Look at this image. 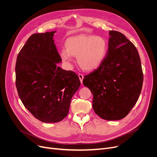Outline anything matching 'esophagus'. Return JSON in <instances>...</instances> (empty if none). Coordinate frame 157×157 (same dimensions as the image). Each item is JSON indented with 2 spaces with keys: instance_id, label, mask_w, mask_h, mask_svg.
<instances>
[{
  "instance_id": "1",
  "label": "esophagus",
  "mask_w": 157,
  "mask_h": 157,
  "mask_svg": "<svg viewBox=\"0 0 157 157\" xmlns=\"http://www.w3.org/2000/svg\"><path fill=\"white\" fill-rule=\"evenodd\" d=\"M78 76H79V78L81 83H83V78H84V76L82 74L79 73V74H78Z\"/></svg>"
}]
</instances>
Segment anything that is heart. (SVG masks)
Here are the masks:
<instances>
[{
  "label": "heart",
  "instance_id": "obj_1",
  "mask_svg": "<svg viewBox=\"0 0 157 157\" xmlns=\"http://www.w3.org/2000/svg\"><path fill=\"white\" fill-rule=\"evenodd\" d=\"M66 49L60 55L63 61L70 63L72 57L77 56L80 67L86 71L94 70L102 64L108 52V42L105 38L95 35H79L68 38Z\"/></svg>",
  "mask_w": 157,
  "mask_h": 157
}]
</instances>
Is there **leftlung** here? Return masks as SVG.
<instances>
[{"label":"left lung","mask_w":157,"mask_h":157,"mask_svg":"<svg viewBox=\"0 0 157 157\" xmlns=\"http://www.w3.org/2000/svg\"><path fill=\"white\" fill-rule=\"evenodd\" d=\"M108 52L97 69L85 76L92 93L95 113L105 120L125 118L141 94L143 73L134 44L122 33L111 30Z\"/></svg>","instance_id":"left-lung-1"}]
</instances>
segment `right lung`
<instances>
[{"mask_svg": "<svg viewBox=\"0 0 157 157\" xmlns=\"http://www.w3.org/2000/svg\"><path fill=\"white\" fill-rule=\"evenodd\" d=\"M55 32L32 34L16 60V86L24 106L37 120L56 123L67 116L81 82L77 74L56 67L62 61Z\"/></svg>", "mask_w": 157, "mask_h": 157, "instance_id": "obj_1", "label": "right lung"}]
</instances>
